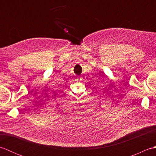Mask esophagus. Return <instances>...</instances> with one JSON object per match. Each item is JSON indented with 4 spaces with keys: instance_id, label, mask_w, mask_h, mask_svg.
Masks as SVG:
<instances>
[{
    "instance_id": "esophagus-1",
    "label": "esophagus",
    "mask_w": 156,
    "mask_h": 156,
    "mask_svg": "<svg viewBox=\"0 0 156 156\" xmlns=\"http://www.w3.org/2000/svg\"><path fill=\"white\" fill-rule=\"evenodd\" d=\"M79 80V78H76L75 80Z\"/></svg>"
}]
</instances>
